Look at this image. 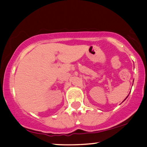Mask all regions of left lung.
<instances>
[{
	"mask_svg": "<svg viewBox=\"0 0 147 147\" xmlns=\"http://www.w3.org/2000/svg\"><path fill=\"white\" fill-rule=\"evenodd\" d=\"M128 95H129V94H128ZM128 96H127V97H126V98H125V100H126V98H128ZM124 101H123V102H124Z\"/></svg>",
	"mask_w": 147,
	"mask_h": 147,
	"instance_id": "8db88e82",
	"label": "left lung"
}]
</instances>
